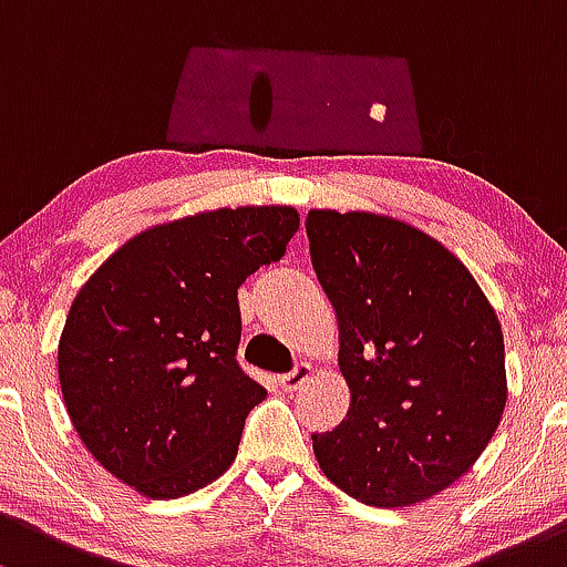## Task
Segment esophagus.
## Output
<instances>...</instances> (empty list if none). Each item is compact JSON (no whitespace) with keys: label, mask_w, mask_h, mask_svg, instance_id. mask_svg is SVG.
Here are the masks:
<instances>
[{"label":"esophagus","mask_w":567,"mask_h":567,"mask_svg":"<svg viewBox=\"0 0 567 567\" xmlns=\"http://www.w3.org/2000/svg\"><path fill=\"white\" fill-rule=\"evenodd\" d=\"M309 380H312V367H309V363H299L293 372L279 378V385H282V391L293 393V391H299L303 383H309Z\"/></svg>","instance_id":"obj_1"}]
</instances>
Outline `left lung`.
I'll return each instance as SVG.
<instances>
[{
  "mask_svg": "<svg viewBox=\"0 0 567 567\" xmlns=\"http://www.w3.org/2000/svg\"><path fill=\"white\" fill-rule=\"evenodd\" d=\"M312 266L339 320L350 413L315 458L359 503L408 508L462 478L508 402L503 326L467 266L415 225L312 208Z\"/></svg>",
  "mask_w": 567,
  "mask_h": 567,
  "instance_id": "1",
  "label": "left lung"
}]
</instances>
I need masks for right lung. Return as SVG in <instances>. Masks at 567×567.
<instances>
[{
  "mask_svg": "<svg viewBox=\"0 0 567 567\" xmlns=\"http://www.w3.org/2000/svg\"><path fill=\"white\" fill-rule=\"evenodd\" d=\"M296 230L293 206L212 208L141 230L86 279L59 337V385L113 478L176 499L234 464L266 399L236 363V290Z\"/></svg>",
  "mask_w": 567,
  "mask_h": 567,
  "instance_id": "obj_1",
  "label": "right lung"
}]
</instances>
